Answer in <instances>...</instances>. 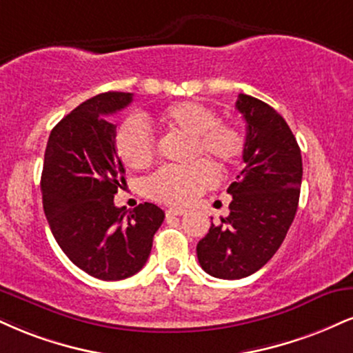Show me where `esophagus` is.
Instances as JSON below:
<instances>
[{
  "label": "esophagus",
  "instance_id": "34e87169",
  "mask_svg": "<svg viewBox=\"0 0 353 353\" xmlns=\"http://www.w3.org/2000/svg\"><path fill=\"white\" fill-rule=\"evenodd\" d=\"M185 209H182V207H169V209H165V215H184L185 214Z\"/></svg>",
  "mask_w": 353,
  "mask_h": 353
}]
</instances>
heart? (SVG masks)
<instances>
[{
	"mask_svg": "<svg viewBox=\"0 0 353 353\" xmlns=\"http://www.w3.org/2000/svg\"><path fill=\"white\" fill-rule=\"evenodd\" d=\"M158 120L169 130L189 136L192 159L203 156L220 171H228L239 164L245 151L241 131L230 123L219 121L214 110L184 100L169 105ZM114 151L131 169L148 168L156 156V139L143 118L130 117L114 134ZM209 161H197L189 168H163L148 181V194L156 201L171 205H185L214 188L217 172Z\"/></svg>",
	"mask_w": 353,
	"mask_h": 353,
	"instance_id": "b5f03b06",
	"label": "heart"
}]
</instances>
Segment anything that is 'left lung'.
I'll use <instances>...</instances> for the list:
<instances>
[{
    "label": "left lung",
    "mask_w": 353,
    "mask_h": 353,
    "mask_svg": "<svg viewBox=\"0 0 353 353\" xmlns=\"http://www.w3.org/2000/svg\"><path fill=\"white\" fill-rule=\"evenodd\" d=\"M236 110L246 121L245 168L227 190L228 217L197 243L202 270L220 279L246 278L273 258L294 220L303 181L301 150L281 114L245 93Z\"/></svg>",
    "instance_id": "8db88e82"
}]
</instances>
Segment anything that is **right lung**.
<instances>
[{"label": "right lung", "mask_w": 353, "mask_h": 353, "mask_svg": "<svg viewBox=\"0 0 353 353\" xmlns=\"http://www.w3.org/2000/svg\"><path fill=\"white\" fill-rule=\"evenodd\" d=\"M133 93L107 92L83 101L50 131L41 176L44 214L69 260L93 278L118 281L143 268L164 212L150 202L126 212L114 194L125 168L114 151L108 114Z\"/></svg>", "instance_id": "right-lung-1"}]
</instances>
